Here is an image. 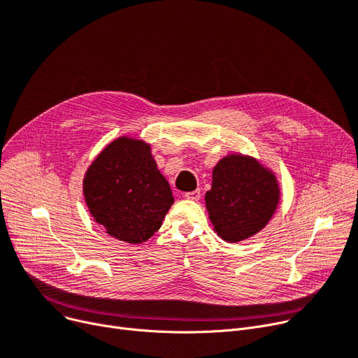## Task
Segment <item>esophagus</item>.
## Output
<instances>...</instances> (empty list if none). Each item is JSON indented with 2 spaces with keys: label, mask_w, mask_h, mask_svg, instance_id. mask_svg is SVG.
I'll return each instance as SVG.
<instances>
[{
  "label": "esophagus",
  "mask_w": 358,
  "mask_h": 358,
  "mask_svg": "<svg viewBox=\"0 0 358 358\" xmlns=\"http://www.w3.org/2000/svg\"><path fill=\"white\" fill-rule=\"evenodd\" d=\"M184 197H185V199H189V200H199V199H200V190H194V192L185 193V194H184Z\"/></svg>",
  "instance_id": "esophagus-1"
}]
</instances>
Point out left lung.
Wrapping results in <instances>:
<instances>
[{"mask_svg": "<svg viewBox=\"0 0 358 358\" xmlns=\"http://www.w3.org/2000/svg\"><path fill=\"white\" fill-rule=\"evenodd\" d=\"M280 199L274 174L250 157L228 155L213 168L206 208L217 235L228 242L247 239L266 227Z\"/></svg>", "mask_w": 358, "mask_h": 358, "instance_id": "left-lung-1", "label": "left lung"}]
</instances>
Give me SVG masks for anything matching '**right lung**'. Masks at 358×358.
<instances>
[{
  "mask_svg": "<svg viewBox=\"0 0 358 358\" xmlns=\"http://www.w3.org/2000/svg\"><path fill=\"white\" fill-rule=\"evenodd\" d=\"M84 196L94 220L127 243L148 241L162 224L174 197L150 146L119 138L88 168Z\"/></svg>",
  "mask_w": 358,
  "mask_h": 358,
  "instance_id": "1",
  "label": "right lung"
}]
</instances>
